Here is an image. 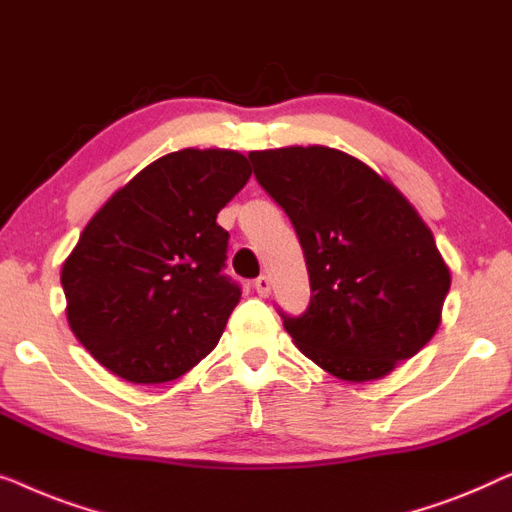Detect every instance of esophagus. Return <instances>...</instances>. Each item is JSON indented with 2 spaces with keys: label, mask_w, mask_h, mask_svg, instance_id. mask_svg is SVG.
<instances>
[{
  "label": "esophagus",
  "mask_w": 512,
  "mask_h": 512,
  "mask_svg": "<svg viewBox=\"0 0 512 512\" xmlns=\"http://www.w3.org/2000/svg\"><path fill=\"white\" fill-rule=\"evenodd\" d=\"M255 292L259 294V297H269V294H271V278L269 276H259L255 280Z\"/></svg>",
  "instance_id": "obj_1"
}]
</instances>
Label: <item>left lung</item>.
Wrapping results in <instances>:
<instances>
[{"mask_svg":"<svg viewBox=\"0 0 512 512\" xmlns=\"http://www.w3.org/2000/svg\"><path fill=\"white\" fill-rule=\"evenodd\" d=\"M248 157L306 257L311 304L299 318L280 313L297 348L348 383L383 378L417 355L441 325L450 269L415 206L336 148Z\"/></svg>","mask_w":512,"mask_h":512,"instance_id":"left-lung-1","label":"left lung"}]
</instances>
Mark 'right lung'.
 Returning <instances> with one entry per match:
<instances>
[{"instance_id":"right-lung-1","label":"right lung","mask_w":512,"mask_h":512,"mask_svg":"<svg viewBox=\"0 0 512 512\" xmlns=\"http://www.w3.org/2000/svg\"><path fill=\"white\" fill-rule=\"evenodd\" d=\"M248 157L185 148L141 169L62 264L67 320L104 369L139 385L181 378L215 345L241 290L215 218L248 183Z\"/></svg>"}]
</instances>
